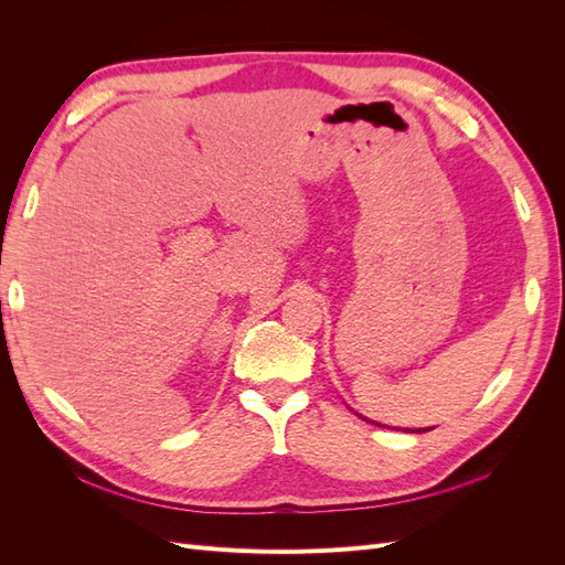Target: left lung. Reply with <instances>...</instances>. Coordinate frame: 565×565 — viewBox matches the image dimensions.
<instances>
[{"instance_id": "1", "label": "left lung", "mask_w": 565, "mask_h": 565, "mask_svg": "<svg viewBox=\"0 0 565 565\" xmlns=\"http://www.w3.org/2000/svg\"><path fill=\"white\" fill-rule=\"evenodd\" d=\"M367 422V419H365ZM431 429H434V426H431ZM431 429H407V431H417V434H422V431H431Z\"/></svg>"}]
</instances>
